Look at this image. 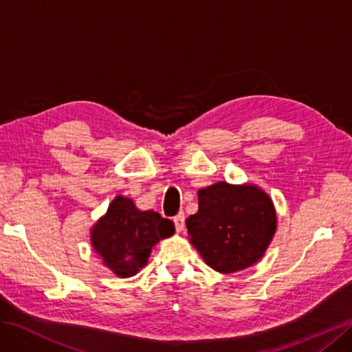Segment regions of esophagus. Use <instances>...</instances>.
<instances>
[{
	"label": "esophagus",
	"instance_id": "esophagus-1",
	"mask_svg": "<svg viewBox=\"0 0 352 352\" xmlns=\"http://www.w3.org/2000/svg\"><path fill=\"white\" fill-rule=\"evenodd\" d=\"M173 221H175V226H176L177 232H182L185 229V214H184V212H179V214L173 219Z\"/></svg>",
	"mask_w": 352,
	"mask_h": 352
}]
</instances>
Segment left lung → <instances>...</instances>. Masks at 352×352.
<instances>
[{
  "label": "left lung",
  "mask_w": 352,
  "mask_h": 352,
  "mask_svg": "<svg viewBox=\"0 0 352 352\" xmlns=\"http://www.w3.org/2000/svg\"><path fill=\"white\" fill-rule=\"evenodd\" d=\"M188 239L204 263L223 274L261 260L278 229L270 195L254 184L217 182L198 190V211L186 219Z\"/></svg>",
  "instance_id": "1"
}]
</instances>
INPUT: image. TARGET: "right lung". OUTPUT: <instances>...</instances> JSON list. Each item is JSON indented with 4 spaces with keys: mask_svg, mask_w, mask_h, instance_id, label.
Returning <instances> with one entry per match:
<instances>
[{
    "mask_svg": "<svg viewBox=\"0 0 352 352\" xmlns=\"http://www.w3.org/2000/svg\"><path fill=\"white\" fill-rule=\"evenodd\" d=\"M175 233L172 220L117 195L107 212L91 228V245L117 278H131L146 265L155 245Z\"/></svg>",
    "mask_w": 352,
    "mask_h": 352,
    "instance_id": "1",
    "label": "right lung"
}]
</instances>
